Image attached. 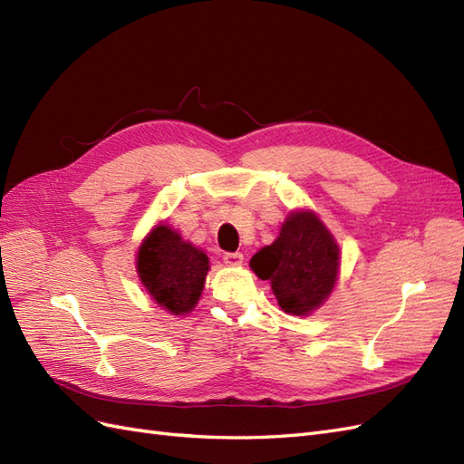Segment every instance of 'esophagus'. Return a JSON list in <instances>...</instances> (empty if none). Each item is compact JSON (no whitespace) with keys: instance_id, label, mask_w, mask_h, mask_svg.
I'll use <instances>...</instances> for the list:
<instances>
[{"instance_id":"34e87169","label":"esophagus","mask_w":464,"mask_h":464,"mask_svg":"<svg viewBox=\"0 0 464 464\" xmlns=\"http://www.w3.org/2000/svg\"><path fill=\"white\" fill-rule=\"evenodd\" d=\"M224 263L230 266H240L244 263V256L240 254V251H236V254H227L224 256Z\"/></svg>"}]
</instances>
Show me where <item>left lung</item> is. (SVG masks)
I'll return each mask as SVG.
<instances>
[{
    "label": "left lung",
    "mask_w": 464,
    "mask_h": 464,
    "mask_svg": "<svg viewBox=\"0 0 464 464\" xmlns=\"http://www.w3.org/2000/svg\"><path fill=\"white\" fill-rule=\"evenodd\" d=\"M251 271L269 280L278 305L290 315H310L339 280L341 249L310 208L292 210L276 240L249 261Z\"/></svg>",
    "instance_id": "8db88e82"
}]
</instances>
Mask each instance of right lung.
I'll return each instance as SVG.
<instances>
[{
    "label": "right lung",
    "mask_w": 464,
    "mask_h": 464,
    "mask_svg": "<svg viewBox=\"0 0 464 464\" xmlns=\"http://www.w3.org/2000/svg\"><path fill=\"white\" fill-rule=\"evenodd\" d=\"M135 265L150 298L172 315L193 312L210 269L205 251L186 242L166 222H159L145 236Z\"/></svg>",
    "instance_id": "1"
}]
</instances>
